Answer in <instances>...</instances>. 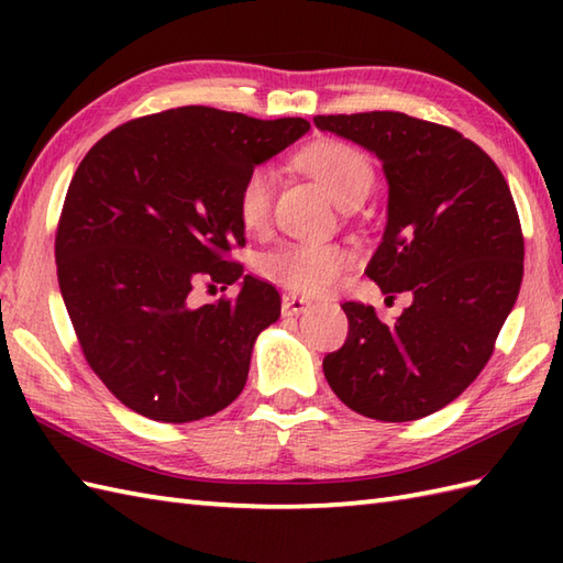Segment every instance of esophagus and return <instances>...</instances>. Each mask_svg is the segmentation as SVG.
<instances>
[{
	"label": "esophagus",
	"mask_w": 563,
	"mask_h": 563,
	"mask_svg": "<svg viewBox=\"0 0 563 563\" xmlns=\"http://www.w3.org/2000/svg\"><path fill=\"white\" fill-rule=\"evenodd\" d=\"M307 309H312V302L307 297L300 295H283V314L292 317V314H305Z\"/></svg>",
	"instance_id": "esophagus-1"
}]
</instances>
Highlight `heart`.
Returning a JSON list of instances; mask_svg holds the SVG:
<instances>
[{
    "mask_svg": "<svg viewBox=\"0 0 563 563\" xmlns=\"http://www.w3.org/2000/svg\"><path fill=\"white\" fill-rule=\"evenodd\" d=\"M302 166L341 208H357L375 184L373 164L361 150L345 142L327 140L302 152ZM275 181L271 166H254L236 194L239 220L246 230H261L271 218ZM351 251L341 244L288 242L261 258V273L273 283L305 295L329 292L349 268Z\"/></svg>",
    "mask_w": 563,
    "mask_h": 563,
    "instance_id": "heart-1",
    "label": "heart"
}]
</instances>
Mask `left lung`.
<instances>
[{
  "instance_id": "8db88e82",
  "label": "left lung",
  "mask_w": 563,
  "mask_h": 563,
  "mask_svg": "<svg viewBox=\"0 0 563 563\" xmlns=\"http://www.w3.org/2000/svg\"><path fill=\"white\" fill-rule=\"evenodd\" d=\"M382 162L387 227L365 273L413 302L387 324L341 305L349 339L324 357L333 394L375 421L440 411L482 373L522 283V232L504 174L457 130L406 113L317 115Z\"/></svg>"
}]
</instances>
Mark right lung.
<instances>
[{
	"label": "right lung",
	"mask_w": 563,
	"mask_h": 563,
	"mask_svg": "<svg viewBox=\"0 0 563 563\" xmlns=\"http://www.w3.org/2000/svg\"><path fill=\"white\" fill-rule=\"evenodd\" d=\"M307 130L305 118L181 106L111 130L81 159L57 224V283L84 357L128 409L188 423L242 394L280 295L227 261L244 246L236 194ZM202 277L243 283L232 301L196 308Z\"/></svg>",
	"instance_id": "obj_1"
}]
</instances>
